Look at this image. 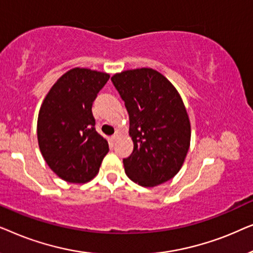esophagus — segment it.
Instances as JSON below:
<instances>
[{
    "label": "esophagus",
    "mask_w": 253,
    "mask_h": 253,
    "mask_svg": "<svg viewBox=\"0 0 253 253\" xmlns=\"http://www.w3.org/2000/svg\"><path fill=\"white\" fill-rule=\"evenodd\" d=\"M121 137V132H120V131H116V132L115 133H114L113 134V136H112V138H113V140H117V139H119V138Z\"/></svg>",
    "instance_id": "obj_1"
}]
</instances>
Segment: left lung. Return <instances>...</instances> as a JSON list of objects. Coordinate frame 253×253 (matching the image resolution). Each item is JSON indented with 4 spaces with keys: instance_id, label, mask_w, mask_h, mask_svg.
I'll return each instance as SVG.
<instances>
[{
    "instance_id": "8db88e82",
    "label": "left lung",
    "mask_w": 253,
    "mask_h": 253,
    "mask_svg": "<svg viewBox=\"0 0 253 253\" xmlns=\"http://www.w3.org/2000/svg\"><path fill=\"white\" fill-rule=\"evenodd\" d=\"M112 82L126 107L133 151L124 170L134 183L153 188L179 171L191 139V126L174 85L151 68L115 74Z\"/></svg>"
}]
</instances>
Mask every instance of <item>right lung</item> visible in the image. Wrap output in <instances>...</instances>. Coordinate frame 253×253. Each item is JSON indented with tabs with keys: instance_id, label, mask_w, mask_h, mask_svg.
<instances>
[{
	"instance_id": "right-lung-1",
	"label": "right lung",
	"mask_w": 253,
	"mask_h": 253,
	"mask_svg": "<svg viewBox=\"0 0 253 253\" xmlns=\"http://www.w3.org/2000/svg\"><path fill=\"white\" fill-rule=\"evenodd\" d=\"M109 75L74 68L51 86L38 116L37 133L44 161L69 183H86L99 172L108 141L96 132L92 105Z\"/></svg>"
}]
</instances>
